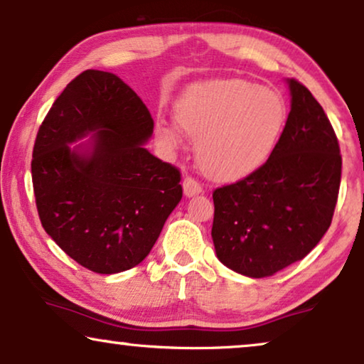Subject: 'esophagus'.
Here are the masks:
<instances>
[{
    "label": "esophagus",
    "mask_w": 364,
    "mask_h": 364,
    "mask_svg": "<svg viewBox=\"0 0 364 364\" xmlns=\"http://www.w3.org/2000/svg\"><path fill=\"white\" fill-rule=\"evenodd\" d=\"M203 191L202 188V183L197 181V178H193L191 176H187L183 178V193H186L187 197H192V196H197V193H200Z\"/></svg>",
    "instance_id": "34e87169"
}]
</instances>
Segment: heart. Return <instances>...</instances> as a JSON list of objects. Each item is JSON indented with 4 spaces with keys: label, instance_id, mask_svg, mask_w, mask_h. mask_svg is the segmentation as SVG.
I'll return each mask as SVG.
<instances>
[{
    "label": "heart",
    "instance_id": "heart-1",
    "mask_svg": "<svg viewBox=\"0 0 364 364\" xmlns=\"http://www.w3.org/2000/svg\"><path fill=\"white\" fill-rule=\"evenodd\" d=\"M177 122L197 137L203 171L215 178L245 177L267 162L287 122V104L275 91L245 79H213L193 84L176 102ZM159 119L157 139L176 151L183 134Z\"/></svg>",
    "mask_w": 364,
    "mask_h": 364
}]
</instances>
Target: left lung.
<instances>
[{
    "label": "left lung",
    "mask_w": 364,
    "mask_h": 364,
    "mask_svg": "<svg viewBox=\"0 0 364 364\" xmlns=\"http://www.w3.org/2000/svg\"><path fill=\"white\" fill-rule=\"evenodd\" d=\"M291 111L268 161L213 191L212 238L223 265L270 277L305 258L331 225L341 154L330 119L311 92L288 79Z\"/></svg>",
    "instance_id": "obj_1"
}]
</instances>
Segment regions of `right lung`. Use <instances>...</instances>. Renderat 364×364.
<instances>
[{
    "label": "right lung",
    "instance_id": "obj_1",
    "mask_svg": "<svg viewBox=\"0 0 364 364\" xmlns=\"http://www.w3.org/2000/svg\"><path fill=\"white\" fill-rule=\"evenodd\" d=\"M152 131L142 99L96 69L68 84L39 127L31 161L39 220L87 270L139 265L181 202V171L144 147ZM91 132L89 149L67 146Z\"/></svg>",
    "mask_w": 364,
    "mask_h": 364
}]
</instances>
